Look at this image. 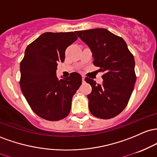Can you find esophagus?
Masks as SVG:
<instances>
[{
	"label": "esophagus",
	"mask_w": 157,
	"mask_h": 157,
	"mask_svg": "<svg viewBox=\"0 0 157 157\" xmlns=\"http://www.w3.org/2000/svg\"><path fill=\"white\" fill-rule=\"evenodd\" d=\"M84 78H85V77H84V75H82V82H84Z\"/></svg>",
	"instance_id": "esophagus-1"
}]
</instances>
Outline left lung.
Here are the masks:
<instances>
[{
	"label": "left lung",
	"instance_id": "left-lung-1",
	"mask_svg": "<svg viewBox=\"0 0 157 157\" xmlns=\"http://www.w3.org/2000/svg\"><path fill=\"white\" fill-rule=\"evenodd\" d=\"M93 53V64L104 73L102 84L85 78L92 87L87 95L89 110L100 119L117 117L125 108L136 80L135 61L124 39L106 29L76 31Z\"/></svg>",
	"mask_w": 157,
	"mask_h": 157
}]
</instances>
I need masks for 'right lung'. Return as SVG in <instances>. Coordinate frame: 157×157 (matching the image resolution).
I'll return each instance as SVG.
<instances>
[{"instance_id": "right-lung-1", "label": "right lung", "mask_w": 157, "mask_h": 157, "mask_svg": "<svg viewBox=\"0 0 157 157\" xmlns=\"http://www.w3.org/2000/svg\"><path fill=\"white\" fill-rule=\"evenodd\" d=\"M73 32L45 33L26 47L20 64L21 91L32 110L48 121L67 117L73 95L82 84V75L72 73L59 80L58 63L64 62L65 50L77 40Z\"/></svg>"}]
</instances>
